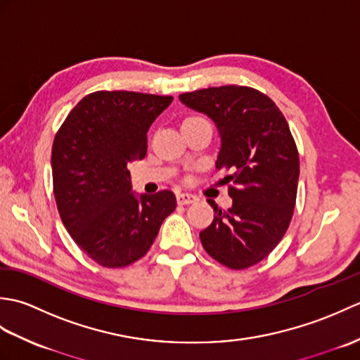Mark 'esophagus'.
Masks as SVG:
<instances>
[{
	"mask_svg": "<svg viewBox=\"0 0 360 360\" xmlns=\"http://www.w3.org/2000/svg\"><path fill=\"white\" fill-rule=\"evenodd\" d=\"M176 201H178V204H193L198 201V196L192 193H178L176 195Z\"/></svg>",
	"mask_w": 360,
	"mask_h": 360,
	"instance_id": "esophagus-1",
	"label": "esophagus"
}]
</instances>
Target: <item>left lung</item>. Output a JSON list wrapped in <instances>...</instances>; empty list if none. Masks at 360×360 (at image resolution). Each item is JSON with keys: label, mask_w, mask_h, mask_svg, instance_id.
I'll list each match as a JSON object with an SVG mask.
<instances>
[{"label": "left lung", "mask_w": 360, "mask_h": 360, "mask_svg": "<svg viewBox=\"0 0 360 360\" xmlns=\"http://www.w3.org/2000/svg\"><path fill=\"white\" fill-rule=\"evenodd\" d=\"M179 101L217 125L221 147L217 168H226L232 207L215 210L200 233L205 252L231 269L266 258L286 233L294 213L300 162L278 106L248 86H219L186 93Z\"/></svg>", "instance_id": "left-lung-1"}]
</instances>
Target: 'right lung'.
Segmentation results:
<instances>
[{"label":"right lung","mask_w":360,"mask_h":360,"mask_svg":"<svg viewBox=\"0 0 360 360\" xmlns=\"http://www.w3.org/2000/svg\"><path fill=\"white\" fill-rule=\"evenodd\" d=\"M170 96L97 91L68 114L52 145L57 209L77 246L105 267L142 258L176 209L170 190L136 195L128 164L147 155V133Z\"/></svg>","instance_id":"add662e5"}]
</instances>
